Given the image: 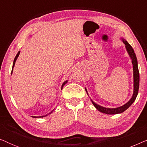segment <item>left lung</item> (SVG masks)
Masks as SVG:
<instances>
[{
	"instance_id": "8db88e82",
	"label": "left lung",
	"mask_w": 147,
	"mask_h": 147,
	"mask_svg": "<svg viewBox=\"0 0 147 147\" xmlns=\"http://www.w3.org/2000/svg\"><path fill=\"white\" fill-rule=\"evenodd\" d=\"M120 40H121V41L123 42L124 45H125L126 50V51H127L128 55H129L130 59H131V62L132 64V69H133V94H132L131 98H130L126 104H124V105H122L121 106H119V107L116 108L104 107V106H100L99 104H96V102H94L92 99H90L92 102V104H93V105L94 106V107H95L98 111L106 114H120L124 112L126 110H127L128 108L132 105V103L135 101L136 96L138 95V88H139V71H138V61L136 57V54L134 53V49H132L131 45L126 41L125 39H124L123 37H121L120 38ZM85 90L86 92H87V94L88 95L86 88H85ZM88 96H89V95H88Z\"/></svg>"
}]
</instances>
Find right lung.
Wrapping results in <instances>:
<instances>
[{
    "mask_svg": "<svg viewBox=\"0 0 147 147\" xmlns=\"http://www.w3.org/2000/svg\"><path fill=\"white\" fill-rule=\"evenodd\" d=\"M20 52L21 51H19L18 52V53L17 54V55H16V57H15V59H14V61H13V68H12V71H11V75H12V74H13V68H14V67H15V62H16V61H17V58H18V57H19V54H20ZM67 82H68V80H66V81H65L63 82V84H62V86H61V90H62L63 89V87L67 83ZM53 110H52V111L50 112V113H49V114H46V115H44V116H31V117H33V118H43V117H45V116H47V115H49V114H51L52 112H53Z\"/></svg>",
    "mask_w": 147,
    "mask_h": 147,
    "instance_id": "add662e5",
    "label": "right lung"
}]
</instances>
